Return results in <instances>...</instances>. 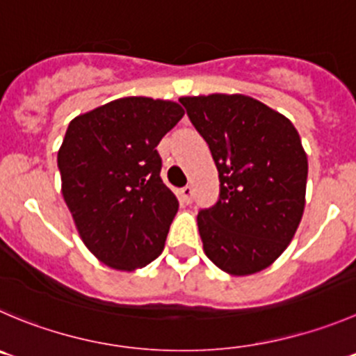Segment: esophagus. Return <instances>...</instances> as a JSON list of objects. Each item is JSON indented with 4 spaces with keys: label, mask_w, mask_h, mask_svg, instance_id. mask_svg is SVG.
<instances>
[{
    "label": "esophagus",
    "mask_w": 356,
    "mask_h": 356,
    "mask_svg": "<svg viewBox=\"0 0 356 356\" xmlns=\"http://www.w3.org/2000/svg\"><path fill=\"white\" fill-rule=\"evenodd\" d=\"M180 197L181 201L185 202V204H191L192 199H194V191H192V187H184L180 191Z\"/></svg>",
    "instance_id": "esophagus-1"
}]
</instances>
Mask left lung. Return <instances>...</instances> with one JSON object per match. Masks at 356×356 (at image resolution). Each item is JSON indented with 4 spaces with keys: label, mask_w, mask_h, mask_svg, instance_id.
I'll list each match as a JSON object with an SVG mask.
<instances>
[{
    "label": "left lung",
    "mask_w": 356,
    "mask_h": 356,
    "mask_svg": "<svg viewBox=\"0 0 356 356\" xmlns=\"http://www.w3.org/2000/svg\"><path fill=\"white\" fill-rule=\"evenodd\" d=\"M180 103L209 145L220 197L197 215L206 257L223 273L269 267L293 239L306 206L307 155L292 122L245 94Z\"/></svg>",
    "instance_id": "left-lung-1"
}]
</instances>
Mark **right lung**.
I'll return each mask as SVG.
<instances>
[{
    "label": "right lung",
    "instance_id": "1",
    "mask_svg": "<svg viewBox=\"0 0 356 356\" xmlns=\"http://www.w3.org/2000/svg\"><path fill=\"white\" fill-rule=\"evenodd\" d=\"M184 115L175 101L120 97L67 125L60 192L83 245L111 269H141L164 250L178 199L161 178L157 145Z\"/></svg>",
    "mask_w": 356,
    "mask_h": 356
}]
</instances>
